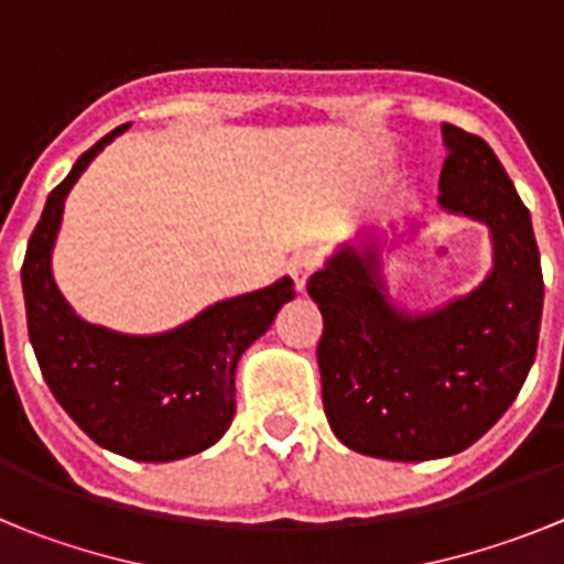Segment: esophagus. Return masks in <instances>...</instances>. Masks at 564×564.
Returning <instances> with one entry per match:
<instances>
[{
  "mask_svg": "<svg viewBox=\"0 0 564 564\" xmlns=\"http://www.w3.org/2000/svg\"><path fill=\"white\" fill-rule=\"evenodd\" d=\"M318 268V257L313 251H299L296 257L291 259V265H288V271H291L293 282H296L299 291H305L307 279H311V273Z\"/></svg>",
  "mask_w": 564,
  "mask_h": 564,
  "instance_id": "1",
  "label": "esophagus"
}]
</instances>
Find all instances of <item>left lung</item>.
Listing matches in <instances>:
<instances>
[{"label":"left lung","instance_id":"1","mask_svg":"<svg viewBox=\"0 0 564 564\" xmlns=\"http://www.w3.org/2000/svg\"><path fill=\"white\" fill-rule=\"evenodd\" d=\"M449 149L441 208L488 226L495 268L430 313L398 307L381 242H344L307 293L322 311V401L344 446L381 460H435L468 449L514 403L534 364L542 268L531 214L482 138L443 123Z\"/></svg>","mask_w":564,"mask_h":564}]
</instances>
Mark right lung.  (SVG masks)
Here are the masks:
<instances>
[{
  "label": "right lung",
  "mask_w": 564,
  "mask_h": 564,
  "mask_svg": "<svg viewBox=\"0 0 564 564\" xmlns=\"http://www.w3.org/2000/svg\"><path fill=\"white\" fill-rule=\"evenodd\" d=\"M123 129L129 123L104 134L50 192L24 253V311L42 376L64 412L115 455L169 463L197 455L226 435L237 412L239 356L273 325L279 307L296 291L293 279L282 276L262 291L214 302L186 325L154 336L84 322L53 279V246L69 188Z\"/></svg>",
  "instance_id": "1"
}]
</instances>
